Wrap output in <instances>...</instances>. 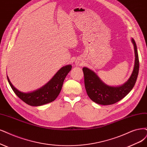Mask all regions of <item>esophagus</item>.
Instances as JSON below:
<instances>
[{"instance_id":"esophagus-1","label":"esophagus","mask_w":147,"mask_h":147,"mask_svg":"<svg viewBox=\"0 0 147 147\" xmlns=\"http://www.w3.org/2000/svg\"><path fill=\"white\" fill-rule=\"evenodd\" d=\"M76 64L78 65H82V62L80 61H76Z\"/></svg>"}]
</instances>
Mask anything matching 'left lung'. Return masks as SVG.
Returning <instances> with one entry per match:
<instances>
[{
	"instance_id": "1",
	"label": "left lung",
	"mask_w": 147,
	"mask_h": 147,
	"mask_svg": "<svg viewBox=\"0 0 147 147\" xmlns=\"http://www.w3.org/2000/svg\"><path fill=\"white\" fill-rule=\"evenodd\" d=\"M131 42L135 54L134 69L131 76L122 85L118 86L108 85L102 82L93 71L86 67L83 68L86 93L90 98L96 104L104 105L115 104L125 97L134 87L139 73V61L137 46L133 38Z\"/></svg>"
}]
</instances>
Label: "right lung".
Masks as SVG:
<instances>
[{
	"label": "right lung",
	"instance_id": "right-lung-1",
	"mask_svg": "<svg viewBox=\"0 0 147 147\" xmlns=\"http://www.w3.org/2000/svg\"><path fill=\"white\" fill-rule=\"evenodd\" d=\"M72 66L68 65L60 69L53 78L40 88L31 93H23L13 85L7 76L9 85L14 93L26 104L37 107L50 103L55 100L62 90L63 81L71 69Z\"/></svg>",
	"mask_w": 147,
	"mask_h": 147
}]
</instances>
